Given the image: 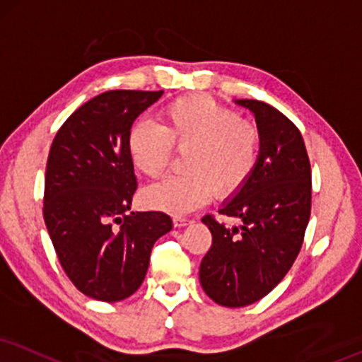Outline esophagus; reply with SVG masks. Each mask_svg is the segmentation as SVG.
Returning a JSON list of instances; mask_svg holds the SVG:
<instances>
[{"label": "esophagus", "instance_id": "obj_1", "mask_svg": "<svg viewBox=\"0 0 362 362\" xmlns=\"http://www.w3.org/2000/svg\"><path fill=\"white\" fill-rule=\"evenodd\" d=\"M173 223H174V226H176V228H181V226H186V225H189V220H186V218H180V216H176L173 220Z\"/></svg>", "mask_w": 362, "mask_h": 362}]
</instances>
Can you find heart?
<instances>
[{
  "instance_id": "1",
  "label": "heart",
  "mask_w": 362,
  "mask_h": 362,
  "mask_svg": "<svg viewBox=\"0 0 362 362\" xmlns=\"http://www.w3.org/2000/svg\"><path fill=\"white\" fill-rule=\"evenodd\" d=\"M176 151H186L182 169L144 191L147 206L186 215L208 202L213 191L230 196L252 176L260 136L255 126L208 95L182 97L169 104L160 124L139 120L127 136L134 166L149 177L166 171Z\"/></svg>"
}]
</instances>
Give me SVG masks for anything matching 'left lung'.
<instances>
[{
    "instance_id": "8db88e82",
    "label": "left lung",
    "mask_w": 362,
    "mask_h": 362,
    "mask_svg": "<svg viewBox=\"0 0 362 362\" xmlns=\"http://www.w3.org/2000/svg\"><path fill=\"white\" fill-rule=\"evenodd\" d=\"M235 104L255 115L260 149L252 176L220 208L238 225L203 218L213 243L199 265V282L223 307L253 304L282 282L300 252L312 199L310 163L298 129L265 102Z\"/></svg>"
}]
</instances>
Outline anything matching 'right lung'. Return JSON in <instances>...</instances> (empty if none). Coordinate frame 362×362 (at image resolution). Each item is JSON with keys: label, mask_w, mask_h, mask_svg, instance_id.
Masks as SVG:
<instances>
[{"label": "right lung", "mask_w": 362, "mask_h": 362, "mask_svg": "<svg viewBox=\"0 0 362 362\" xmlns=\"http://www.w3.org/2000/svg\"><path fill=\"white\" fill-rule=\"evenodd\" d=\"M163 90H109L78 107L57 132L45 173L43 218L58 260L83 296L119 302L141 287L163 211H132L137 181L131 127Z\"/></svg>", "instance_id": "1"}]
</instances>
